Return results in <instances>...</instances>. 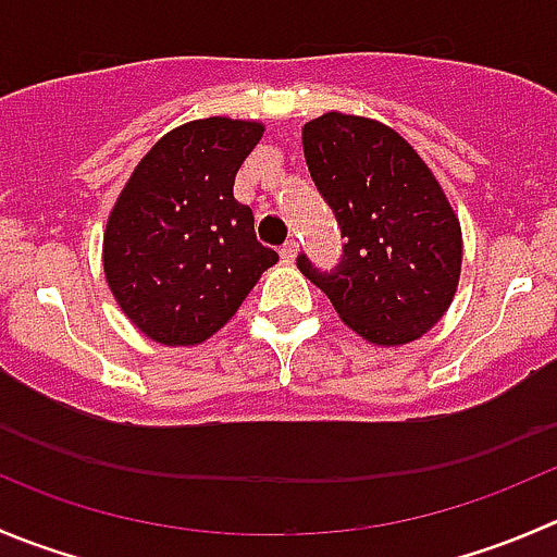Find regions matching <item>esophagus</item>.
Wrapping results in <instances>:
<instances>
[{"instance_id":"esophagus-1","label":"esophagus","mask_w":557,"mask_h":557,"mask_svg":"<svg viewBox=\"0 0 557 557\" xmlns=\"http://www.w3.org/2000/svg\"><path fill=\"white\" fill-rule=\"evenodd\" d=\"M296 252H299V242H296V239H288V242H285V245H283V250H280V256H283V261H294V258H296Z\"/></svg>"}]
</instances>
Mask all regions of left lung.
<instances>
[{"instance_id": "left-lung-1", "label": "left lung", "mask_w": 557, "mask_h": 557, "mask_svg": "<svg viewBox=\"0 0 557 557\" xmlns=\"http://www.w3.org/2000/svg\"><path fill=\"white\" fill-rule=\"evenodd\" d=\"M301 144L348 242L332 272L307 256L296 267L367 343H413L444 318L460 283L462 231L449 198L403 135L375 119L329 111L305 124Z\"/></svg>"}]
</instances>
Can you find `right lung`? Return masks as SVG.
<instances>
[{
	"instance_id": "add662e5",
	"label": "right lung",
	"mask_w": 557,
	"mask_h": 557,
	"mask_svg": "<svg viewBox=\"0 0 557 557\" xmlns=\"http://www.w3.org/2000/svg\"><path fill=\"white\" fill-rule=\"evenodd\" d=\"M263 124L209 116L171 129L135 165L108 218L102 269L149 339L198 345L225 326L277 252L256 239L236 171Z\"/></svg>"
}]
</instances>
